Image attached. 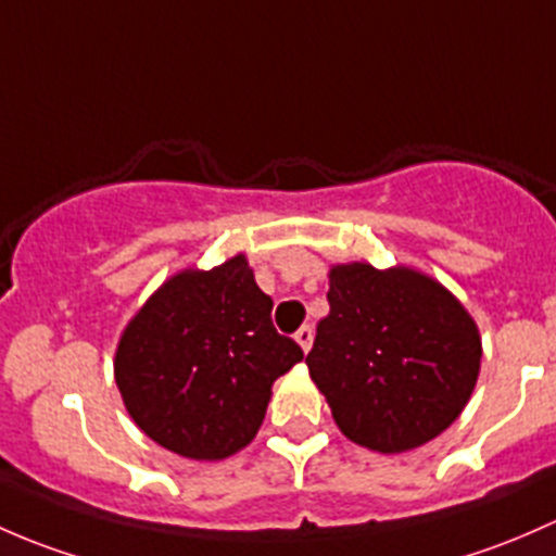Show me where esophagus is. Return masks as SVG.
<instances>
[{"mask_svg":"<svg viewBox=\"0 0 556 556\" xmlns=\"http://www.w3.org/2000/svg\"><path fill=\"white\" fill-rule=\"evenodd\" d=\"M294 340H296V345L302 348V351H311V345H313V326H302V329H296V334H294Z\"/></svg>","mask_w":556,"mask_h":556,"instance_id":"esophagus-1","label":"esophagus"}]
</instances>
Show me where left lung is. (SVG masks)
<instances>
[{
  "label": "left lung",
  "instance_id": "left-lung-1",
  "mask_svg": "<svg viewBox=\"0 0 556 556\" xmlns=\"http://www.w3.org/2000/svg\"><path fill=\"white\" fill-rule=\"evenodd\" d=\"M329 316L307 353L313 382L351 442L406 452L447 431L471 399L482 340L466 307L412 267L329 270Z\"/></svg>",
  "mask_w": 556,
  "mask_h": 556
}]
</instances>
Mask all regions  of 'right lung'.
<instances>
[{
    "label": "right lung",
    "mask_w": 556,
    "mask_h": 556,
    "mask_svg": "<svg viewBox=\"0 0 556 556\" xmlns=\"http://www.w3.org/2000/svg\"><path fill=\"white\" fill-rule=\"evenodd\" d=\"M270 313L243 254L165 280L114 353V380L136 426L192 460L243 450L265 420L273 382L305 358Z\"/></svg>",
    "instance_id": "right-lung-1"
}]
</instances>
